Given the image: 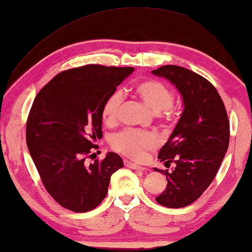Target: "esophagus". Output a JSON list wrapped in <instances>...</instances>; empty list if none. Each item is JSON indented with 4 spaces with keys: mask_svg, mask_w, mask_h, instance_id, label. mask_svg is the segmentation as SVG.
Returning a JSON list of instances; mask_svg holds the SVG:
<instances>
[{
    "mask_svg": "<svg viewBox=\"0 0 252 252\" xmlns=\"http://www.w3.org/2000/svg\"><path fill=\"white\" fill-rule=\"evenodd\" d=\"M125 166L129 167V168H133V170H139V171H144L146 168L142 167V166H139V165L132 163V161H128V160H125Z\"/></svg>",
    "mask_w": 252,
    "mask_h": 252,
    "instance_id": "1",
    "label": "esophagus"
}]
</instances>
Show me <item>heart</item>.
Here are the masks:
<instances>
[{
	"mask_svg": "<svg viewBox=\"0 0 252 252\" xmlns=\"http://www.w3.org/2000/svg\"><path fill=\"white\" fill-rule=\"evenodd\" d=\"M134 92L155 113L163 111L170 115L172 111L173 94L163 82L153 79H146L136 82ZM122 93L115 92L106 99L102 109L103 120L112 124L118 119L119 108L122 104ZM157 141L153 134L142 130L127 129L120 132L112 139V148L132 159H141L147 150L153 149Z\"/></svg>",
	"mask_w": 252,
	"mask_h": 252,
	"instance_id": "b5f03b06",
	"label": "heart"
}]
</instances>
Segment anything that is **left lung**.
<instances>
[{
  "mask_svg": "<svg viewBox=\"0 0 252 252\" xmlns=\"http://www.w3.org/2000/svg\"><path fill=\"white\" fill-rule=\"evenodd\" d=\"M153 73L178 88L185 106L158 154V159L175 167L160 171L167 186L156 201L166 208H185L206 190L221 165L229 144L228 116L215 86L202 75L177 65H164Z\"/></svg>",
  "mask_w": 252,
  "mask_h": 252,
  "instance_id": "8db88e82",
  "label": "left lung"
}]
</instances>
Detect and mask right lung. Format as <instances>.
Segmentation results:
<instances>
[{"mask_svg":"<svg viewBox=\"0 0 252 252\" xmlns=\"http://www.w3.org/2000/svg\"><path fill=\"white\" fill-rule=\"evenodd\" d=\"M133 67L91 64L63 71L37 93L26 123V143L51 197L73 212L105 198L110 178L124 166L116 153L87 164L102 139V109Z\"/></svg>","mask_w":252,"mask_h":252,"instance_id":"1","label":"right lung"}]
</instances>
